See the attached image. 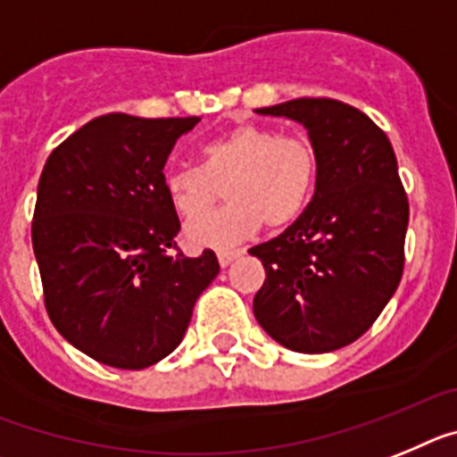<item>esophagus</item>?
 I'll list each match as a JSON object with an SVG mask.
<instances>
[{
  "label": "esophagus",
  "mask_w": 457,
  "mask_h": 457,
  "mask_svg": "<svg viewBox=\"0 0 457 457\" xmlns=\"http://www.w3.org/2000/svg\"><path fill=\"white\" fill-rule=\"evenodd\" d=\"M241 255V251H218V262H220V267L228 269L237 257Z\"/></svg>",
  "instance_id": "esophagus-1"
}]
</instances>
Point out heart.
<instances>
[{
	"mask_svg": "<svg viewBox=\"0 0 457 457\" xmlns=\"http://www.w3.org/2000/svg\"><path fill=\"white\" fill-rule=\"evenodd\" d=\"M315 181V146L260 124H239L206 142L202 165H172L162 172L174 212L186 220L198 218L184 229L190 248H229L262 223L287 228L311 202ZM223 185L230 202L204 217Z\"/></svg>",
	"mask_w": 457,
	"mask_h": 457,
	"instance_id": "obj_1",
	"label": "heart"
}]
</instances>
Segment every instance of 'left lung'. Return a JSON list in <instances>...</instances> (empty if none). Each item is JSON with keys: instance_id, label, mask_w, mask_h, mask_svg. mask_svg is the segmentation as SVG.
<instances>
[{"instance_id": "1", "label": "left lung", "mask_w": 457, "mask_h": 457, "mask_svg": "<svg viewBox=\"0 0 457 457\" xmlns=\"http://www.w3.org/2000/svg\"><path fill=\"white\" fill-rule=\"evenodd\" d=\"M255 112L308 130L317 181L295 223L248 251L267 271L253 312L292 352H333L372 327L403 278L410 204L394 146L368 114L333 98H295Z\"/></svg>"}]
</instances>
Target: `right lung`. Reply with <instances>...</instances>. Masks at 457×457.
<instances>
[{
    "label": "right lung",
    "mask_w": 457,
    "mask_h": 457,
    "mask_svg": "<svg viewBox=\"0 0 457 457\" xmlns=\"http://www.w3.org/2000/svg\"><path fill=\"white\" fill-rule=\"evenodd\" d=\"M197 121L103 114L66 137L43 168L31 244L47 315L98 363L142 370L172 354L197 296L220 271L212 251H168L179 218L162 168Z\"/></svg>",
    "instance_id": "right-lung-1"
}]
</instances>
